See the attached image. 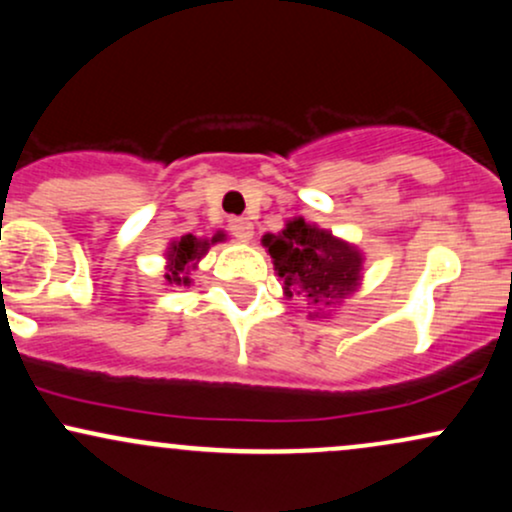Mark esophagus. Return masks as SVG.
<instances>
[{
	"mask_svg": "<svg viewBox=\"0 0 512 512\" xmlns=\"http://www.w3.org/2000/svg\"><path fill=\"white\" fill-rule=\"evenodd\" d=\"M228 231H231V236L240 240V243H250L252 236H255V228H252V223L248 219H231Z\"/></svg>",
	"mask_w": 512,
	"mask_h": 512,
	"instance_id": "esophagus-1",
	"label": "esophagus"
}]
</instances>
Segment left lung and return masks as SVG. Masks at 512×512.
<instances>
[{"label": "left lung", "mask_w": 512, "mask_h": 512, "mask_svg": "<svg viewBox=\"0 0 512 512\" xmlns=\"http://www.w3.org/2000/svg\"><path fill=\"white\" fill-rule=\"evenodd\" d=\"M272 255L274 272L284 281V296H303L315 317H327L349 298L363 279V252L327 228L308 223L303 216L286 221L279 233L262 236Z\"/></svg>", "instance_id": "1"}]
</instances>
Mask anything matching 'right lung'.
<instances>
[{"instance_id":"add662e5","label":"right lung","mask_w":512,"mask_h":512,"mask_svg":"<svg viewBox=\"0 0 512 512\" xmlns=\"http://www.w3.org/2000/svg\"><path fill=\"white\" fill-rule=\"evenodd\" d=\"M226 240V233H216L214 238H197L192 233L170 240L166 248V281L170 286H190V272H195L199 260L207 255L211 245Z\"/></svg>"}]
</instances>
